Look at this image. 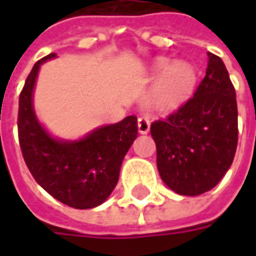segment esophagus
Wrapping results in <instances>:
<instances>
[{
  "label": "esophagus",
  "instance_id": "esophagus-1",
  "mask_svg": "<svg viewBox=\"0 0 256 256\" xmlns=\"http://www.w3.org/2000/svg\"><path fill=\"white\" fill-rule=\"evenodd\" d=\"M150 128H151V122L146 116L141 115L138 118V132L140 134H148L150 132Z\"/></svg>",
  "mask_w": 256,
  "mask_h": 256
}]
</instances>
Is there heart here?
Segmentation results:
<instances>
[{"label": "heart", "instance_id": "1", "mask_svg": "<svg viewBox=\"0 0 256 256\" xmlns=\"http://www.w3.org/2000/svg\"><path fill=\"white\" fill-rule=\"evenodd\" d=\"M154 75L160 78L151 104L155 110L168 112L180 108L195 91L198 75L188 62H174L161 58L154 65Z\"/></svg>", "mask_w": 256, "mask_h": 256}]
</instances>
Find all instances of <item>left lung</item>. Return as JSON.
Instances as JSON below:
<instances>
[{
	"instance_id": "left-lung-1",
	"label": "left lung",
	"mask_w": 256,
	"mask_h": 256,
	"mask_svg": "<svg viewBox=\"0 0 256 256\" xmlns=\"http://www.w3.org/2000/svg\"><path fill=\"white\" fill-rule=\"evenodd\" d=\"M160 176L172 191L195 196L230 170L238 144L236 95L226 66L208 52L205 78L191 100L151 124Z\"/></svg>"
}]
</instances>
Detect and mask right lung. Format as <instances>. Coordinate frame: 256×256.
Masks as SVG:
<instances>
[{"mask_svg": "<svg viewBox=\"0 0 256 256\" xmlns=\"http://www.w3.org/2000/svg\"><path fill=\"white\" fill-rule=\"evenodd\" d=\"M55 56V52L46 55L32 66L21 91L20 146L28 170L45 191L68 206L90 210L114 191L124 156L138 134L136 116L95 128L80 140L52 136L36 118L34 88L41 65Z\"/></svg>", "mask_w": 256, "mask_h": 256, "instance_id": "right-lung-1", "label": "right lung"}]
</instances>
